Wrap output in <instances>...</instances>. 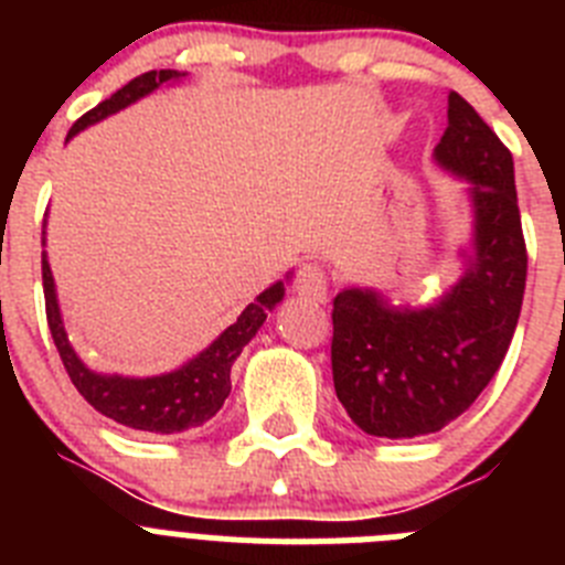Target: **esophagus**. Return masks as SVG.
I'll list each match as a JSON object with an SVG mask.
<instances>
[{
    "label": "esophagus",
    "instance_id": "34e87169",
    "mask_svg": "<svg viewBox=\"0 0 565 565\" xmlns=\"http://www.w3.org/2000/svg\"><path fill=\"white\" fill-rule=\"evenodd\" d=\"M294 291H297L299 297L313 299V302H326L328 299L326 268L317 266V263H306V266H299L297 277H294Z\"/></svg>",
    "mask_w": 565,
    "mask_h": 565
}]
</instances>
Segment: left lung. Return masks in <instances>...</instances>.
I'll return each mask as SVG.
<instances>
[{
  "mask_svg": "<svg viewBox=\"0 0 565 565\" xmlns=\"http://www.w3.org/2000/svg\"><path fill=\"white\" fill-rule=\"evenodd\" d=\"M433 161L467 181L472 237L463 274L427 306H396L376 288L333 297V387L359 430L379 438L438 433L469 411L509 351L523 288L526 243L515 163L458 93Z\"/></svg>",
  "mask_w": 565,
  "mask_h": 565,
  "instance_id": "8db88e82",
  "label": "left lung"
}]
</instances>
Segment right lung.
Instances as JSON below:
<instances>
[{
  "instance_id": "obj_1",
  "label": "right lung",
  "mask_w": 565,
  "mask_h": 565,
  "mask_svg": "<svg viewBox=\"0 0 565 565\" xmlns=\"http://www.w3.org/2000/svg\"><path fill=\"white\" fill-rule=\"evenodd\" d=\"M183 76L186 73H178V70H149L143 76L132 78L118 93H113L107 102H102L98 107L89 109L87 115H82L73 124V129H70L67 141L73 135L82 132V129L104 121L107 115H115L118 109L129 107L138 98L154 93L161 84L181 82ZM42 282L47 326L50 333H53V342L58 348V356H62L64 367L70 373V382L76 384V391L102 416L124 424L129 430L154 433V436H172V433L203 427L209 418L217 416V411L223 407L228 393H232L234 359L243 353V348L252 342L259 326L266 322L268 311H274L282 302V297H286V282L277 279L254 302H248L246 311L237 317V322L228 326L198 356H192L189 362H183L181 367H174L169 373L138 379L121 376V373H98L89 364L82 362L76 348L70 344L67 331H64L62 308H58L56 282H53V271H50L47 252H42Z\"/></svg>"
}]
</instances>
